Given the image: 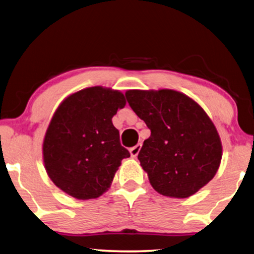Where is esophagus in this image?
I'll return each instance as SVG.
<instances>
[{"label": "esophagus", "mask_w": 254, "mask_h": 254, "mask_svg": "<svg viewBox=\"0 0 254 254\" xmlns=\"http://www.w3.org/2000/svg\"><path fill=\"white\" fill-rule=\"evenodd\" d=\"M141 149V144H137L136 146H134V147H131L129 149V153H130V156L131 157H137V155L139 154Z\"/></svg>", "instance_id": "obj_1"}]
</instances>
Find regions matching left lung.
Listing matches in <instances>:
<instances>
[{"label": "left lung", "mask_w": 254, "mask_h": 254, "mask_svg": "<svg viewBox=\"0 0 254 254\" xmlns=\"http://www.w3.org/2000/svg\"><path fill=\"white\" fill-rule=\"evenodd\" d=\"M131 109L150 129L138 154L157 193L186 198L204 188L219 170L222 143L201 106L172 89L127 90Z\"/></svg>", "instance_id": "1"}]
</instances>
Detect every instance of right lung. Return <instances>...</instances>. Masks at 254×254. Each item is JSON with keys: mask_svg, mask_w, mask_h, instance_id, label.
I'll return each instance as SVG.
<instances>
[{"mask_svg": "<svg viewBox=\"0 0 254 254\" xmlns=\"http://www.w3.org/2000/svg\"><path fill=\"white\" fill-rule=\"evenodd\" d=\"M125 106L122 91L102 86L81 89L62 100L42 144L44 168L62 192L92 199L108 190L122 161L130 156L111 120Z\"/></svg>", "mask_w": 254, "mask_h": 254, "instance_id": "obj_1", "label": "right lung"}]
</instances>
